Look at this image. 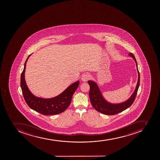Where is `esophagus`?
Segmentation results:
<instances>
[{
  "instance_id": "obj_1",
  "label": "esophagus",
  "mask_w": 160,
  "mask_h": 160,
  "mask_svg": "<svg viewBox=\"0 0 160 160\" xmlns=\"http://www.w3.org/2000/svg\"><path fill=\"white\" fill-rule=\"evenodd\" d=\"M90 78H91V76L89 74H85L82 75L81 80L83 82H86Z\"/></svg>"
}]
</instances>
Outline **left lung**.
Masks as SVG:
<instances>
[{"label": "left lung", "mask_w": 160, "mask_h": 160, "mask_svg": "<svg viewBox=\"0 0 160 160\" xmlns=\"http://www.w3.org/2000/svg\"><path fill=\"white\" fill-rule=\"evenodd\" d=\"M129 55L132 57L136 62V67L138 73V80L136 85V89L133 93L130 98L125 102L117 104L112 103L108 102L103 96L97 84L93 81H88V82L90 86L89 96L91 104L93 108L100 113L107 115H116L129 108L134 102L140 85V76L136 58L132 52L129 53Z\"/></svg>", "instance_id": "obj_1"}]
</instances>
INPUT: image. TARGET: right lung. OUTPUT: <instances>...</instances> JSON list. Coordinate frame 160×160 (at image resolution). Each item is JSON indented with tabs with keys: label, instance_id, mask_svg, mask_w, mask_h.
Masks as SVG:
<instances>
[{
	"label": "right lung",
	"instance_id": "1",
	"mask_svg": "<svg viewBox=\"0 0 160 160\" xmlns=\"http://www.w3.org/2000/svg\"><path fill=\"white\" fill-rule=\"evenodd\" d=\"M31 55L28 56L26 60L20 78V86L26 103L31 109L43 115H54L61 113L65 111L71 104L73 94L79 85V81L72 84L62 93L54 98L44 99L34 96L28 89L24 76L26 64Z\"/></svg>",
	"mask_w": 160,
	"mask_h": 160
}]
</instances>
